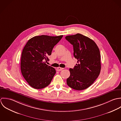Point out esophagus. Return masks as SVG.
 I'll list each match as a JSON object with an SVG mask.
<instances>
[{"mask_svg": "<svg viewBox=\"0 0 121 121\" xmlns=\"http://www.w3.org/2000/svg\"><path fill=\"white\" fill-rule=\"evenodd\" d=\"M63 69V68H61V67H57V68H56V71H58V72H59V71H62Z\"/></svg>", "mask_w": 121, "mask_h": 121, "instance_id": "1", "label": "esophagus"}]
</instances>
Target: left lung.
<instances>
[{
    "instance_id": "1",
    "label": "left lung",
    "mask_w": 121,
    "mask_h": 121,
    "mask_svg": "<svg viewBox=\"0 0 121 121\" xmlns=\"http://www.w3.org/2000/svg\"><path fill=\"white\" fill-rule=\"evenodd\" d=\"M65 39L73 47V55L78 64L70 68L67 85L76 90L89 87L98 77L101 70L100 54L95 43L80 34L68 35Z\"/></svg>"
}]
</instances>
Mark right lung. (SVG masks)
I'll list each match as a JSON object with an SVG mask.
<instances>
[{
	"label": "right lung",
	"mask_w": 121,
	"mask_h": 121,
	"mask_svg": "<svg viewBox=\"0 0 121 121\" xmlns=\"http://www.w3.org/2000/svg\"><path fill=\"white\" fill-rule=\"evenodd\" d=\"M63 35L36 36L29 39L23 49L21 62L22 73L28 84L35 89L47 86L56 71L45 63L52 49Z\"/></svg>",
	"instance_id": "add662e5"
}]
</instances>
